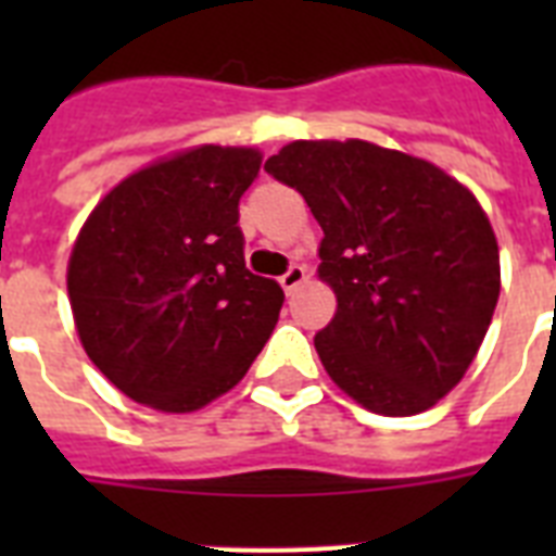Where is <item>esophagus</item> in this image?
<instances>
[{
  "mask_svg": "<svg viewBox=\"0 0 556 556\" xmlns=\"http://www.w3.org/2000/svg\"><path fill=\"white\" fill-rule=\"evenodd\" d=\"M305 277H308V270H305L303 265H291V268H288L286 274L279 277V286H282V291H286V294H291L294 288L303 286Z\"/></svg>",
  "mask_w": 556,
  "mask_h": 556,
  "instance_id": "1",
  "label": "esophagus"
}]
</instances>
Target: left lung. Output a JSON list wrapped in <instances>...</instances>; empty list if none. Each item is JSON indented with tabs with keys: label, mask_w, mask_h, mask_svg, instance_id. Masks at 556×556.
Masks as SVG:
<instances>
[{
	"label": "left lung",
	"mask_w": 556,
	"mask_h": 556,
	"mask_svg": "<svg viewBox=\"0 0 556 556\" xmlns=\"http://www.w3.org/2000/svg\"><path fill=\"white\" fill-rule=\"evenodd\" d=\"M323 227L338 312L314 338L329 378L378 415H418L465 378L500 300V244L462 181L378 143L294 141L265 161Z\"/></svg>",
	"instance_id": "8db88e82"
}]
</instances>
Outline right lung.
Segmentation results:
<instances>
[{"mask_svg": "<svg viewBox=\"0 0 556 556\" xmlns=\"http://www.w3.org/2000/svg\"><path fill=\"white\" fill-rule=\"evenodd\" d=\"M253 147L201 143L126 176L83 222L68 303L86 355L126 397L195 413L244 378L270 338L282 288L244 268L239 199Z\"/></svg>", "mask_w": 556, "mask_h": 556, "instance_id": "right-lung-1", "label": "right lung"}]
</instances>
